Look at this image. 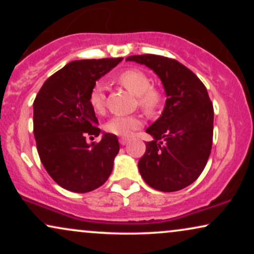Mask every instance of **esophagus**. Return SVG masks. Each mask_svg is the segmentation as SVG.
Instances as JSON below:
<instances>
[{
  "mask_svg": "<svg viewBox=\"0 0 254 254\" xmlns=\"http://www.w3.org/2000/svg\"><path fill=\"white\" fill-rule=\"evenodd\" d=\"M119 143H121L122 145H125L127 143V138H121L119 139Z\"/></svg>",
  "mask_w": 254,
  "mask_h": 254,
  "instance_id": "obj_1",
  "label": "esophagus"
}]
</instances>
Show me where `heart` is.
Masks as SVG:
<instances>
[{"label": "heart", "mask_w": 254, "mask_h": 254, "mask_svg": "<svg viewBox=\"0 0 254 254\" xmlns=\"http://www.w3.org/2000/svg\"><path fill=\"white\" fill-rule=\"evenodd\" d=\"M118 81L130 93L137 97V104L147 115L154 116L162 106V93L151 86V80L141 69H127L118 76ZM89 104L95 113H104L105 93L101 83H97L89 93ZM142 127V119L138 116H117L111 118L104 125L105 130L112 135L127 137L132 131Z\"/></svg>", "instance_id": "heart-1"}]
</instances>
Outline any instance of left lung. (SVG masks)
Here are the masks:
<instances>
[{
    "mask_svg": "<svg viewBox=\"0 0 254 254\" xmlns=\"http://www.w3.org/2000/svg\"><path fill=\"white\" fill-rule=\"evenodd\" d=\"M160 77L166 93L161 116L148 127L153 141L139 159L142 178L153 189L179 191L200 176L211 151L214 107L202 81L176 60L156 55L130 56Z\"/></svg>",
    "mask_w": 254,
    "mask_h": 254,
    "instance_id": "obj_1",
    "label": "left lung"
}]
</instances>
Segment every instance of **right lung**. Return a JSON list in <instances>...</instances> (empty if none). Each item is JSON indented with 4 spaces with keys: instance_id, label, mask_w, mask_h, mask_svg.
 Here are the masks:
<instances>
[{
    "instance_id": "add662e5",
    "label": "right lung",
    "mask_w": 254,
    "mask_h": 254,
    "mask_svg": "<svg viewBox=\"0 0 254 254\" xmlns=\"http://www.w3.org/2000/svg\"><path fill=\"white\" fill-rule=\"evenodd\" d=\"M122 58L74 61L43 84L33 103V132L40 161L65 190L84 193L109 179L119 151L118 138L104 132L100 142L98 119L89 104L95 82Z\"/></svg>"
}]
</instances>
